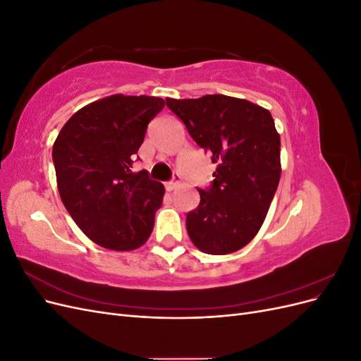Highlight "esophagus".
Returning a JSON list of instances; mask_svg holds the SVG:
<instances>
[{
  "label": "esophagus",
  "instance_id": "esophagus-1",
  "mask_svg": "<svg viewBox=\"0 0 361 361\" xmlns=\"http://www.w3.org/2000/svg\"><path fill=\"white\" fill-rule=\"evenodd\" d=\"M180 185V178H179V174H174V178H173V180H170V182H167L166 183V190L167 191H173V190H176L178 187Z\"/></svg>",
  "mask_w": 361,
  "mask_h": 361
}]
</instances>
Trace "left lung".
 <instances>
[{
    "mask_svg": "<svg viewBox=\"0 0 361 361\" xmlns=\"http://www.w3.org/2000/svg\"><path fill=\"white\" fill-rule=\"evenodd\" d=\"M216 164L212 185L187 214L192 244L207 255L245 247L264 224L279 187L280 135L265 108L226 94L166 99Z\"/></svg>",
    "mask_w": 361,
    "mask_h": 361,
    "instance_id": "left-lung-1",
    "label": "left lung"
}]
</instances>
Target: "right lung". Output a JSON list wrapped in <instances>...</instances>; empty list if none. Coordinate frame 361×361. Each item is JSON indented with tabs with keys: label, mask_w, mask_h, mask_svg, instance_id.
I'll list each match as a JSON object with an SVG mask.
<instances>
[{
	"label": "right lung",
	"mask_w": 361,
	"mask_h": 361,
	"mask_svg": "<svg viewBox=\"0 0 361 361\" xmlns=\"http://www.w3.org/2000/svg\"><path fill=\"white\" fill-rule=\"evenodd\" d=\"M164 105L154 96L104 97L76 111L54 143L61 202L97 245L130 251L154 231L166 190L147 171L134 173L133 162Z\"/></svg>",
	"instance_id": "right-lung-1"
}]
</instances>
